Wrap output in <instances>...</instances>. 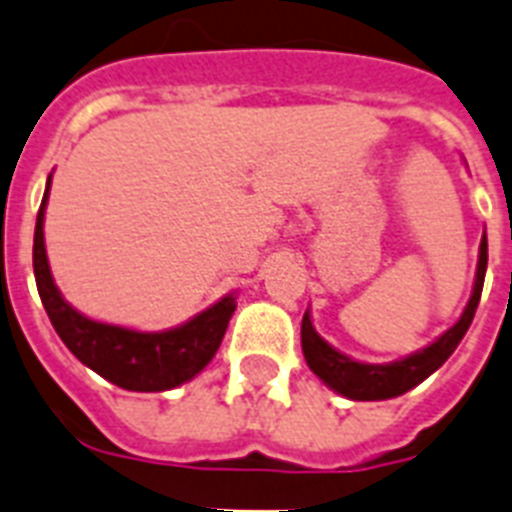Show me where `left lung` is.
Wrapping results in <instances>:
<instances>
[{
  "instance_id": "8db88e82",
  "label": "left lung",
  "mask_w": 512,
  "mask_h": 512,
  "mask_svg": "<svg viewBox=\"0 0 512 512\" xmlns=\"http://www.w3.org/2000/svg\"><path fill=\"white\" fill-rule=\"evenodd\" d=\"M484 273H486V234L481 239L479 247V268H476V286L473 294L465 305L460 321L444 331L434 344H429L426 350L415 352V355L397 360L389 365H371L357 363L352 357L336 352L328 342H323L321 336L315 334L313 323H310V313L302 318V352L310 365V371L321 378L323 384H328L334 392L350 397V400H392L400 397L407 389H413L429 378L447 357L455 352L460 339L465 336L468 326H471L476 307H479L481 289H484Z\"/></svg>"
}]
</instances>
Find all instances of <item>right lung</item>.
<instances>
[{"instance_id": "obj_1", "label": "right lung", "mask_w": 512, "mask_h": 512, "mask_svg": "<svg viewBox=\"0 0 512 512\" xmlns=\"http://www.w3.org/2000/svg\"><path fill=\"white\" fill-rule=\"evenodd\" d=\"M47 197L49 181L33 231V276L39 286L41 305L65 347L83 365H89L91 371H97L99 376L128 392H165L197 376L218 352L228 321L236 310V299L223 297L218 305L207 307L205 313H199L184 326L160 334H144V331L89 321L62 299L49 273L47 249H44Z\"/></svg>"}]
</instances>
